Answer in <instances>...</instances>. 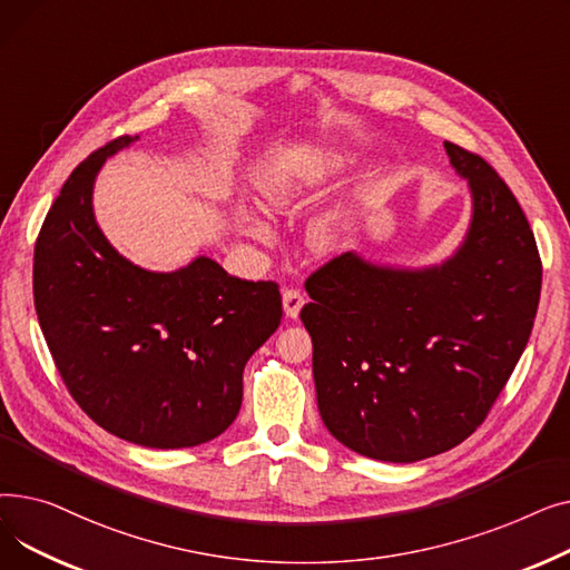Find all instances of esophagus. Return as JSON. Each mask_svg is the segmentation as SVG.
<instances>
[{
    "mask_svg": "<svg viewBox=\"0 0 570 570\" xmlns=\"http://www.w3.org/2000/svg\"><path fill=\"white\" fill-rule=\"evenodd\" d=\"M282 303H284V314L288 318H297V314H301V309L305 305V295L297 288H286L282 293Z\"/></svg>",
    "mask_w": 570,
    "mask_h": 570,
    "instance_id": "obj_1",
    "label": "esophagus"
}]
</instances>
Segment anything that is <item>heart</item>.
<instances>
[{"instance_id":"heart-1","label":"heart","mask_w":570,"mask_h":570,"mask_svg":"<svg viewBox=\"0 0 570 570\" xmlns=\"http://www.w3.org/2000/svg\"><path fill=\"white\" fill-rule=\"evenodd\" d=\"M344 164L342 155H325L316 161H288V159H269L258 177H256V194L261 207L269 213H288V209L303 205L314 185L323 177V173L340 168ZM245 230L254 237L263 235V228L249 219H245ZM321 245H331L335 237V228L331 224H323L316 230Z\"/></svg>"}]
</instances>
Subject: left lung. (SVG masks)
Listing matches in <instances>:
<instances>
[{"mask_svg": "<svg viewBox=\"0 0 570 570\" xmlns=\"http://www.w3.org/2000/svg\"><path fill=\"white\" fill-rule=\"evenodd\" d=\"M471 222L441 265L393 267L346 252L318 267L301 318L323 423L351 451L417 462L475 432L529 342L543 267L497 170L455 142Z\"/></svg>", "mask_w": 570, "mask_h": 570, "instance_id": "1", "label": "left lung"}]
</instances>
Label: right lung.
Segmentation results:
<instances>
[{
	"instance_id": "1",
	"label": "right lung",
	"mask_w": 570,
	"mask_h": 570,
	"mask_svg": "<svg viewBox=\"0 0 570 570\" xmlns=\"http://www.w3.org/2000/svg\"><path fill=\"white\" fill-rule=\"evenodd\" d=\"M136 140L99 147L55 198L35 249V307L78 406L119 439L170 451L235 421L245 365L279 327L282 295L207 256L153 273L115 252L92 194L106 159Z\"/></svg>"
}]
</instances>
